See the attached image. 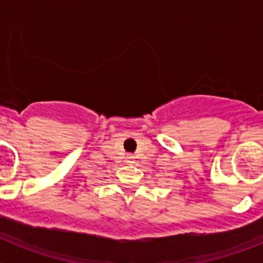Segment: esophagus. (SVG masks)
<instances>
[{
    "mask_svg": "<svg viewBox=\"0 0 263 263\" xmlns=\"http://www.w3.org/2000/svg\"><path fill=\"white\" fill-rule=\"evenodd\" d=\"M126 163H134V157L133 155H126Z\"/></svg>",
    "mask_w": 263,
    "mask_h": 263,
    "instance_id": "esophagus-1",
    "label": "esophagus"
}]
</instances>
